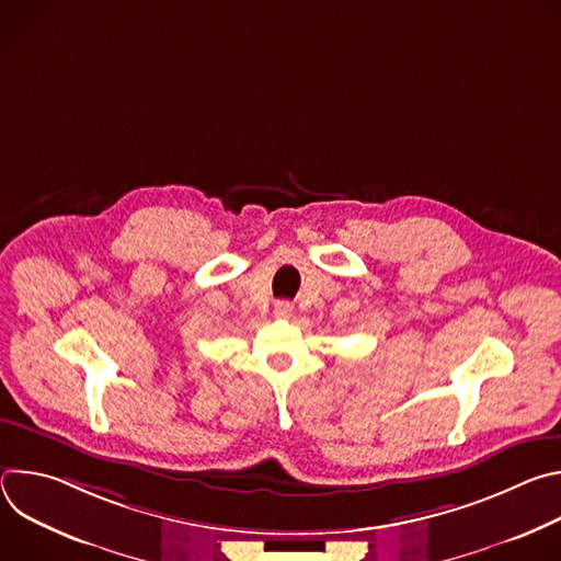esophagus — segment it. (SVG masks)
I'll return each mask as SVG.
<instances>
[{"mask_svg":"<svg viewBox=\"0 0 561 561\" xmlns=\"http://www.w3.org/2000/svg\"><path fill=\"white\" fill-rule=\"evenodd\" d=\"M273 312H275V317H290L293 314V304L290 301H286V299H282V301H275V308H273Z\"/></svg>","mask_w":561,"mask_h":561,"instance_id":"1","label":"esophagus"}]
</instances>
